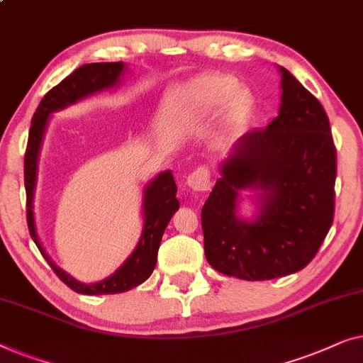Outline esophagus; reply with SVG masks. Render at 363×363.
<instances>
[{"label": "esophagus", "mask_w": 363, "mask_h": 363, "mask_svg": "<svg viewBox=\"0 0 363 363\" xmlns=\"http://www.w3.org/2000/svg\"><path fill=\"white\" fill-rule=\"evenodd\" d=\"M187 184L189 187L194 189L197 192H207L211 189L212 182H211V171L206 164L197 166L191 174L187 176Z\"/></svg>", "instance_id": "1"}]
</instances>
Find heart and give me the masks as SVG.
<instances>
[{"mask_svg":"<svg viewBox=\"0 0 363 363\" xmlns=\"http://www.w3.org/2000/svg\"><path fill=\"white\" fill-rule=\"evenodd\" d=\"M202 90L206 91L208 99H212L213 101H223L227 100L235 91V85L232 82H225V80H218V79H212V80H206L202 82Z\"/></svg>","mask_w":363,"mask_h":363,"instance_id":"1","label":"heart"}]
</instances>
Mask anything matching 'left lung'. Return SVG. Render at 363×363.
I'll return each mask as SVG.
<instances>
[{
	"instance_id": "left-lung-1",
	"label": "left lung",
	"mask_w": 363,
	"mask_h": 363,
	"mask_svg": "<svg viewBox=\"0 0 363 363\" xmlns=\"http://www.w3.org/2000/svg\"><path fill=\"white\" fill-rule=\"evenodd\" d=\"M279 115L240 138L202 207L203 252L217 272L247 281L303 269L334 220L337 151L320 101L284 67ZM264 191L257 221L236 217L240 188Z\"/></svg>"
}]
</instances>
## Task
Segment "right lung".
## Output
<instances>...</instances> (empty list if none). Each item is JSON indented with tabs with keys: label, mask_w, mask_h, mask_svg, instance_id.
Listing matches in <instances>:
<instances>
[{
	"label": "right lung",
	"mask_w": 363,
	"mask_h": 363,
	"mask_svg": "<svg viewBox=\"0 0 363 363\" xmlns=\"http://www.w3.org/2000/svg\"><path fill=\"white\" fill-rule=\"evenodd\" d=\"M123 62H96L85 64L74 70L69 77H65L59 85L50 89L35 110L30 121L29 138L26 152H24V187H26V218L29 233L34 243L48 259L52 272L64 284L80 294H116L125 293L135 286L141 284L151 277L152 269L156 267L157 250L171 217L179 208V201L176 199L177 186L174 177L169 171L162 172L152 181L145 191V202H143V212H145V228L140 238V243L131 257L123 263V267L116 269L113 277L106 278L105 281L95 284H82L65 274L62 269L52 264V262L40 248L39 240L35 237L34 217H33V196L35 186V172H38V156L43 143L44 130L48 125L49 115L55 110L65 108L75 101L84 99L86 95L95 94L104 89L113 86L123 72Z\"/></svg>",
	"instance_id": "right-lung-1"
}]
</instances>
